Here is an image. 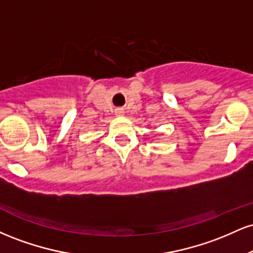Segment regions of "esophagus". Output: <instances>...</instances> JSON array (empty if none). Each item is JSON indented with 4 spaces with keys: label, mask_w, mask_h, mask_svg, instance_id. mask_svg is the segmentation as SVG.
Returning a JSON list of instances; mask_svg holds the SVG:
<instances>
[{
    "label": "esophagus",
    "mask_w": 253,
    "mask_h": 253,
    "mask_svg": "<svg viewBox=\"0 0 253 253\" xmlns=\"http://www.w3.org/2000/svg\"><path fill=\"white\" fill-rule=\"evenodd\" d=\"M120 113H121V112H119V114H120Z\"/></svg>",
    "instance_id": "obj_1"
}]
</instances>
